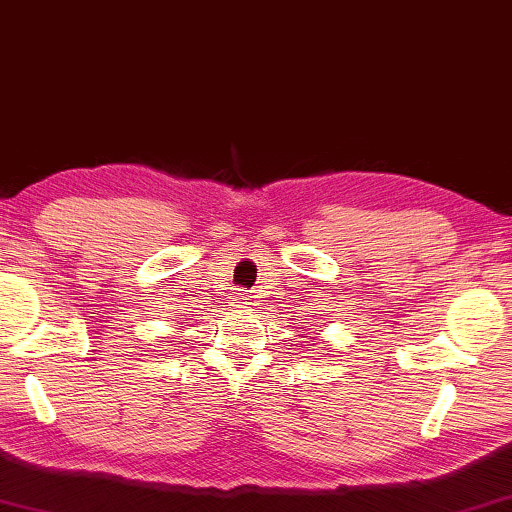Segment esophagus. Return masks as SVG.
Here are the masks:
<instances>
[{
	"mask_svg": "<svg viewBox=\"0 0 512 512\" xmlns=\"http://www.w3.org/2000/svg\"><path fill=\"white\" fill-rule=\"evenodd\" d=\"M235 300H237V302H248L250 295H248L246 291H241V288H239V293H235Z\"/></svg>",
	"mask_w": 512,
	"mask_h": 512,
	"instance_id": "1",
	"label": "esophagus"
}]
</instances>
